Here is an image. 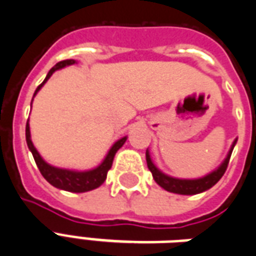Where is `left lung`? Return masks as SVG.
Segmentation results:
<instances>
[{"instance_id":"8db88e82","label":"left lung","mask_w":256,"mask_h":256,"mask_svg":"<svg viewBox=\"0 0 256 256\" xmlns=\"http://www.w3.org/2000/svg\"><path fill=\"white\" fill-rule=\"evenodd\" d=\"M236 141L232 145V149L230 152L228 153V157L225 158V162L221 164L218 170H216L214 172H212L205 178H200V179H196V180H183V179H175V178H171V176L164 175L162 172H160L157 170L154 164L150 160V156L149 153L146 152V162L148 168L150 170L153 175V179L156 180V183L158 186H162L164 190L171 191V192H175V194H182V196H192V194H200L202 191L209 190L210 187H213L217 183V182L222 178V175L226 171L229 164V158H230V154H232V150H234V146Z\"/></svg>"}]
</instances>
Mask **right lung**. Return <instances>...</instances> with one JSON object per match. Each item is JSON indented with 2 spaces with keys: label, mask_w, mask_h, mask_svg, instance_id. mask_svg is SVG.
Instances as JSON below:
<instances>
[{
  "label": "right lung",
  "mask_w": 256,
  "mask_h": 256,
  "mask_svg": "<svg viewBox=\"0 0 256 256\" xmlns=\"http://www.w3.org/2000/svg\"><path fill=\"white\" fill-rule=\"evenodd\" d=\"M74 62V60H65L58 62L56 66H52L50 69V72H48L47 77L44 78V81L36 88L34 96L36 94L38 90H40L42 86H43V84L50 78L51 74H52L56 70L62 69V68H65L66 65H73ZM26 138H27L28 148H30V150L32 152V156L35 158V162H36L38 168H39V171H40V174L43 175V178H44L50 184L56 187V188L70 191V192H85V191H90L94 190V188H98L99 186H102L104 183V180H106V178H107V172H108L110 168L112 166L115 153L118 152L119 148L126 142V137H123L120 138L119 141H116V142L114 144V146L110 149L107 157L104 158V162H102L98 168H94L92 171L86 172H74L69 171V170H60V168H56V166H48V164L42 158L40 154L38 153V150L35 149V146H34V144H32L31 141V134H30V124H28V120L27 126H26Z\"/></svg>",
  "instance_id": "right-lung-1"
}]
</instances>
